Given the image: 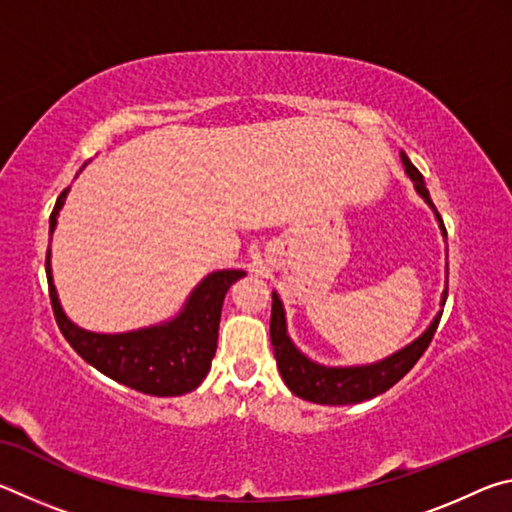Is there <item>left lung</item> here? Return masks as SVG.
<instances>
[{
    "label": "left lung",
    "instance_id": "1",
    "mask_svg": "<svg viewBox=\"0 0 512 512\" xmlns=\"http://www.w3.org/2000/svg\"><path fill=\"white\" fill-rule=\"evenodd\" d=\"M402 162L404 169L409 173V178L415 183V189L418 194L427 201L433 210V205L429 189L424 187V178L422 173L413 167L411 160L402 153ZM436 216L440 225H443V219L436 210ZM445 230V225H443ZM447 237V230H445ZM447 300V291L445 298ZM440 316L443 311L433 318V323L429 325L427 332H424L418 341H413L411 345H406L404 350L395 352L393 357H388L379 363H372V366H357V368H325L318 366V363L309 361L305 354H302L296 345L291 343L287 336V320H284V309L282 302L277 298V293H273V309H271V345L275 352V361L277 368H280V375L284 379V384L289 386L291 393H296L302 400L316 402V404H357L363 400H370V397L386 393L388 388L395 386L406 372H409L418 359L424 354V350L429 348V343L436 334Z\"/></svg>",
    "mask_w": 512,
    "mask_h": 512
}]
</instances>
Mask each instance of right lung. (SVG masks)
<instances>
[{"instance_id": "right-lung-1", "label": "right lung", "mask_w": 512, "mask_h": 512, "mask_svg": "<svg viewBox=\"0 0 512 512\" xmlns=\"http://www.w3.org/2000/svg\"><path fill=\"white\" fill-rule=\"evenodd\" d=\"M65 196L67 189L60 192L49 216V235L56 228V216ZM45 266L51 309L67 343L106 377L155 397L185 395L205 379L219 339L223 298L232 284L246 275L244 271H216L207 275L171 323L126 334H94L67 320L51 284L49 253Z\"/></svg>"}]
</instances>
